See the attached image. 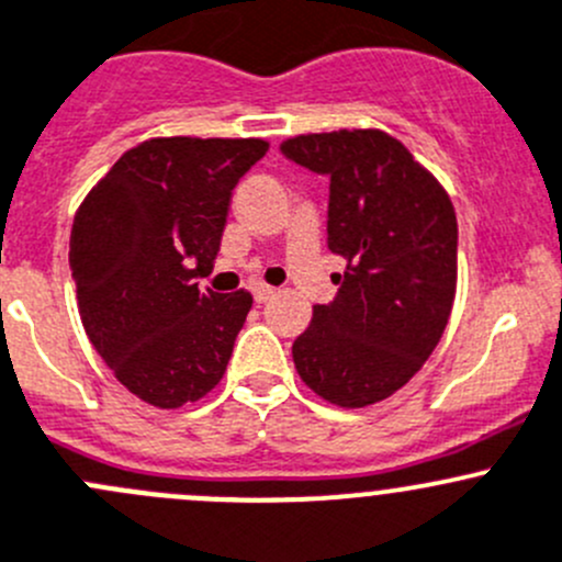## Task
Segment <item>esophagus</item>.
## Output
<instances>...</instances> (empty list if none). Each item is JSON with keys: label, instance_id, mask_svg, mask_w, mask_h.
<instances>
[{"label": "esophagus", "instance_id": "obj_1", "mask_svg": "<svg viewBox=\"0 0 562 562\" xmlns=\"http://www.w3.org/2000/svg\"><path fill=\"white\" fill-rule=\"evenodd\" d=\"M251 294H254V300H257V303H268V300L276 294V289L268 286V283H254Z\"/></svg>", "mask_w": 562, "mask_h": 562}]
</instances>
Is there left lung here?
Listing matches in <instances>:
<instances>
[{"label":"left lung","instance_id":"obj_1","mask_svg":"<svg viewBox=\"0 0 562 562\" xmlns=\"http://www.w3.org/2000/svg\"><path fill=\"white\" fill-rule=\"evenodd\" d=\"M281 155L330 180L327 248L347 259L330 303L292 344L300 380L369 407L435 352L457 294V213L440 182L382 131L294 136Z\"/></svg>","mask_w":562,"mask_h":562}]
</instances>
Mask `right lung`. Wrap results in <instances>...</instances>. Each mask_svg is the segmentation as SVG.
<instances>
[{
    "label": "right lung",
    "instance_id": "add662e5",
    "mask_svg": "<svg viewBox=\"0 0 562 562\" xmlns=\"http://www.w3.org/2000/svg\"><path fill=\"white\" fill-rule=\"evenodd\" d=\"M262 138H149L92 188L70 232V273L92 347L142 402L175 409L224 376L248 292H199L232 191Z\"/></svg>",
    "mask_w": 562,
    "mask_h": 562
}]
</instances>
